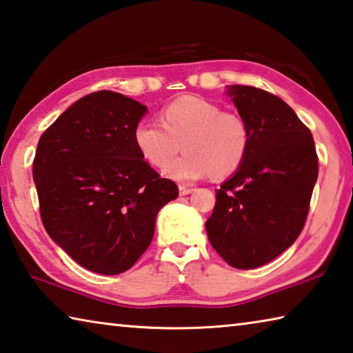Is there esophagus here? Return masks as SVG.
Instances as JSON below:
<instances>
[{
    "label": "esophagus",
    "mask_w": 353,
    "mask_h": 353,
    "mask_svg": "<svg viewBox=\"0 0 353 353\" xmlns=\"http://www.w3.org/2000/svg\"><path fill=\"white\" fill-rule=\"evenodd\" d=\"M194 188L190 187V185H179V194L181 196H187L190 193H193Z\"/></svg>",
    "instance_id": "esophagus-1"
}]
</instances>
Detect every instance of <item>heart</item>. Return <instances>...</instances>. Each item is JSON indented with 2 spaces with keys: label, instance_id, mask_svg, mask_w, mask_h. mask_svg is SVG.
Instances as JSON below:
<instances>
[{
  "label": "heart",
  "instance_id": "obj_1",
  "mask_svg": "<svg viewBox=\"0 0 353 353\" xmlns=\"http://www.w3.org/2000/svg\"><path fill=\"white\" fill-rule=\"evenodd\" d=\"M160 121L137 123L134 143L154 168H163L183 145L188 152L165 170L174 181L193 182L207 174L224 179L240 170L249 154L248 119L205 98L187 94L171 101L160 112Z\"/></svg>",
  "mask_w": 353,
  "mask_h": 353
}]
</instances>
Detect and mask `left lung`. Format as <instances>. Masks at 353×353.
I'll list each match as a JSON object with an SVG mask.
<instances>
[{
	"label": "left lung",
	"mask_w": 353,
	"mask_h": 353,
	"mask_svg": "<svg viewBox=\"0 0 353 353\" xmlns=\"http://www.w3.org/2000/svg\"><path fill=\"white\" fill-rule=\"evenodd\" d=\"M248 119L246 160L216 190L205 229L213 249L238 270L270 263L297 240L318 179L310 129L276 94L250 85L227 92Z\"/></svg>",
	"instance_id": "1"
}]
</instances>
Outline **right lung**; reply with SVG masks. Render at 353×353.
<instances>
[{"mask_svg":"<svg viewBox=\"0 0 353 353\" xmlns=\"http://www.w3.org/2000/svg\"><path fill=\"white\" fill-rule=\"evenodd\" d=\"M146 110L121 93L94 92L39 140L32 176L41 223L88 271L130 270L152 241L159 210L179 196L135 148L134 129Z\"/></svg>","mask_w":353,"mask_h":353,"instance_id":"obj_1","label":"right lung"}]
</instances>
